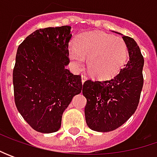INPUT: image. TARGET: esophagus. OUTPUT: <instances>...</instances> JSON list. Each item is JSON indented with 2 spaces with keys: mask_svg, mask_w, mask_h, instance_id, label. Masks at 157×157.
I'll return each mask as SVG.
<instances>
[{
  "mask_svg": "<svg viewBox=\"0 0 157 157\" xmlns=\"http://www.w3.org/2000/svg\"><path fill=\"white\" fill-rule=\"evenodd\" d=\"M86 79H87L86 76V75H82L81 76V81H82V83H83V84H84L85 82L86 81Z\"/></svg>",
  "mask_w": 157,
  "mask_h": 157,
  "instance_id": "obj_1",
  "label": "esophagus"
}]
</instances>
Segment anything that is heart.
Instances as JSON below:
<instances>
[{
	"label": "heart",
	"mask_w": 157,
	"mask_h": 157,
	"mask_svg": "<svg viewBox=\"0 0 157 157\" xmlns=\"http://www.w3.org/2000/svg\"><path fill=\"white\" fill-rule=\"evenodd\" d=\"M69 57L77 68L87 59V69L94 78L109 79L121 71L128 60V51L121 37L100 31L78 35L69 47Z\"/></svg>",
	"instance_id": "1"
}]
</instances>
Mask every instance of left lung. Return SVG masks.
I'll use <instances>...</instances> for the list:
<instances>
[{
	"label": "left lung",
	"mask_w": 157,
	"mask_h": 157,
	"mask_svg": "<svg viewBox=\"0 0 157 157\" xmlns=\"http://www.w3.org/2000/svg\"><path fill=\"white\" fill-rule=\"evenodd\" d=\"M115 33L121 35L127 44L128 63L110 80H86L83 85L86 121L97 132H110L123 125L135 113L143 86L144 59L139 46L133 38Z\"/></svg>",
	"instance_id": "obj_1"
}]
</instances>
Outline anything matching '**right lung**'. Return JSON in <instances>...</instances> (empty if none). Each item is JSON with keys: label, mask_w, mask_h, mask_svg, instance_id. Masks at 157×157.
Listing matches in <instances>:
<instances>
[{"label": "right lung", "mask_w": 157, "mask_h": 157, "mask_svg": "<svg viewBox=\"0 0 157 157\" xmlns=\"http://www.w3.org/2000/svg\"><path fill=\"white\" fill-rule=\"evenodd\" d=\"M71 29H36L17 49L13 71L15 105L27 123L40 133L57 132L64 110L83 91L81 76L66 69Z\"/></svg>", "instance_id": "1"}]
</instances>
